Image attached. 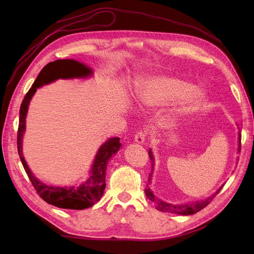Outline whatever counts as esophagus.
<instances>
[{
	"mask_svg": "<svg viewBox=\"0 0 254 254\" xmlns=\"http://www.w3.org/2000/svg\"><path fill=\"white\" fill-rule=\"evenodd\" d=\"M145 139H146V133L144 131H142V130H141V131H137L134 135V141L136 143H139V144L144 143Z\"/></svg>",
	"mask_w": 254,
	"mask_h": 254,
	"instance_id": "obj_1",
	"label": "esophagus"
}]
</instances>
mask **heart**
I'll use <instances>...</instances> for the list:
<instances>
[{
    "instance_id": "1",
    "label": "heart",
    "mask_w": 254,
    "mask_h": 254,
    "mask_svg": "<svg viewBox=\"0 0 254 254\" xmlns=\"http://www.w3.org/2000/svg\"><path fill=\"white\" fill-rule=\"evenodd\" d=\"M204 93L186 80L170 75H155L142 79L135 89V99L142 109H152L175 102L162 119L165 126L174 124L177 118L199 106Z\"/></svg>"
}]
</instances>
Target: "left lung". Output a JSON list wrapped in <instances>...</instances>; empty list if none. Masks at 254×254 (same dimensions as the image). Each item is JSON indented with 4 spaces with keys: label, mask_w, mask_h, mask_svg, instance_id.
<instances>
[{
    "label": "left lung",
    "mask_w": 254,
    "mask_h": 254,
    "mask_svg": "<svg viewBox=\"0 0 254 254\" xmlns=\"http://www.w3.org/2000/svg\"><path fill=\"white\" fill-rule=\"evenodd\" d=\"M238 137H240V139H238V144H240V148H238V151H241V133H238ZM148 156H149V159L151 160V167L153 170V165H155V159H153L152 151L150 149L148 150ZM152 170H151V172L149 174V177H148V183H150V180H151L152 172H153ZM222 187H224V186H222ZM222 187H220V189L216 191V193H214L212 196L207 197L206 199H204V200L190 202L188 204H172V203H167L165 201L160 200V199H158L155 195H153L152 190L148 187V184L146 186L145 194H146V196H147L149 200H151L153 203H155L157 210H159L161 212L179 214V215H191V214H195L200 210L204 209V207L213 200L214 197L219 193V190L222 189Z\"/></svg>",
    "instance_id": "obj_1"
}]
</instances>
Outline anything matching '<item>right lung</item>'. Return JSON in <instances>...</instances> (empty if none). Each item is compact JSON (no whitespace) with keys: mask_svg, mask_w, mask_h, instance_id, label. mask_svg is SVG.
<instances>
[{"mask_svg":"<svg viewBox=\"0 0 254 254\" xmlns=\"http://www.w3.org/2000/svg\"><path fill=\"white\" fill-rule=\"evenodd\" d=\"M91 74V68L79 63V61L73 59H59L53 61V63L48 64L42 68L35 82L33 83L32 88L28 90L26 95L24 96V99L22 101L20 107L17 145L23 167H24L37 194L44 201L57 207H61V209L83 210L99 201L106 188V171L107 165H108V161L113 155H115L119 151L121 147L120 137H111V139L106 141L99 147L94 159V163L91 168L90 177L81 186L76 188H60L47 186V184H44L40 180H38L33 175V173L30 172L29 167L25 162V159L23 157L22 137L25 131V119L28 110V105L33 95L36 93L37 89L42 87L43 84H48L59 78H83L88 77Z\"/></svg>","mask_w":254,"mask_h":254,"instance_id":"right-lung-1","label":"right lung"}]
</instances>
